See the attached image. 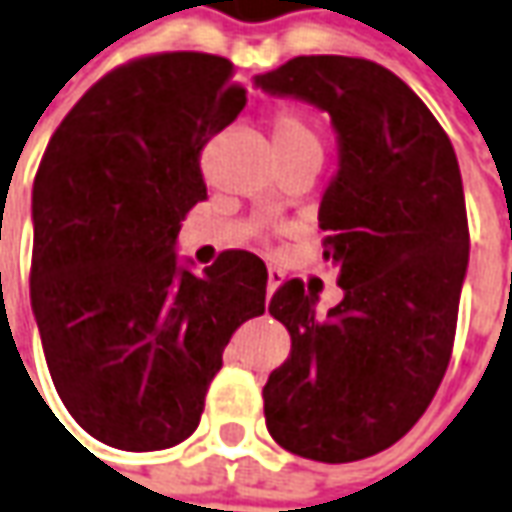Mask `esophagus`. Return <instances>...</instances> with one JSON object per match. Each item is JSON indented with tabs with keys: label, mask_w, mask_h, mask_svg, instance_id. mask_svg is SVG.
I'll list each match as a JSON object with an SVG mask.
<instances>
[{
	"label": "esophagus",
	"mask_w": 512,
	"mask_h": 512,
	"mask_svg": "<svg viewBox=\"0 0 512 512\" xmlns=\"http://www.w3.org/2000/svg\"><path fill=\"white\" fill-rule=\"evenodd\" d=\"M280 285H283V271L269 269V285H266V288H269V294H274V291H277Z\"/></svg>",
	"instance_id": "obj_1"
}]
</instances>
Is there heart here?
Listing matches in <instances>:
<instances>
[{
  "mask_svg": "<svg viewBox=\"0 0 512 512\" xmlns=\"http://www.w3.org/2000/svg\"><path fill=\"white\" fill-rule=\"evenodd\" d=\"M274 142H277V148H300V145L319 148V137L314 128L305 123L300 114H291V111H283L274 117Z\"/></svg>",
  "mask_w": 512,
  "mask_h": 512,
  "instance_id": "obj_1",
  "label": "heart"
}]
</instances>
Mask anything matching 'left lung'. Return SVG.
Listing matches in <instances>:
<instances>
[{"label":"left lung","instance_id":"8db88e82","mask_svg":"<svg viewBox=\"0 0 512 512\" xmlns=\"http://www.w3.org/2000/svg\"><path fill=\"white\" fill-rule=\"evenodd\" d=\"M255 89L328 111L319 227L344 294L328 314L300 280L271 297L291 356L263 387L266 429L305 460H364L415 426L446 375L471 249L457 154L426 103L364 58L300 55Z\"/></svg>","mask_w":512,"mask_h":512}]
</instances>
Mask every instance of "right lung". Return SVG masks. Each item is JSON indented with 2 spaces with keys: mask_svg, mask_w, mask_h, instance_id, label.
<instances>
[{
  "mask_svg": "<svg viewBox=\"0 0 512 512\" xmlns=\"http://www.w3.org/2000/svg\"><path fill=\"white\" fill-rule=\"evenodd\" d=\"M235 66L165 52L109 72L52 134L33 182L30 302L69 415L95 440L159 451L196 431L224 347L266 311V266L176 255L207 198L198 156L246 106Z\"/></svg>",
  "mask_w": 512,
  "mask_h": 512,
  "instance_id": "1",
  "label": "right lung"
}]
</instances>
